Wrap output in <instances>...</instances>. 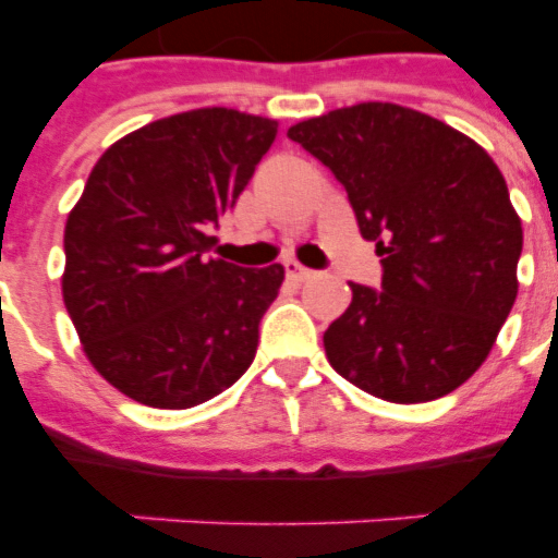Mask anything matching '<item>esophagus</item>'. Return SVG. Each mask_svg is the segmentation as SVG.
I'll return each instance as SVG.
<instances>
[{
	"label": "esophagus",
	"instance_id": "34e87169",
	"mask_svg": "<svg viewBox=\"0 0 558 558\" xmlns=\"http://www.w3.org/2000/svg\"><path fill=\"white\" fill-rule=\"evenodd\" d=\"M283 266H287V275L292 280H301V283H304V280L315 278L313 269H306V266H301V263H295V260H287Z\"/></svg>",
	"mask_w": 558,
	"mask_h": 558
}]
</instances>
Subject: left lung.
Here are the masks:
<instances>
[{"mask_svg": "<svg viewBox=\"0 0 558 558\" xmlns=\"http://www.w3.org/2000/svg\"><path fill=\"white\" fill-rule=\"evenodd\" d=\"M287 135L344 185L381 257V287L350 283L353 301L324 332L330 365L402 405L460 388L519 295L524 234L498 165L437 118L379 100Z\"/></svg>", "mask_w": 558, "mask_h": 558, "instance_id": "left-lung-1", "label": "left lung"}]
</instances>
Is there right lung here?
I'll return each instance as SVG.
<instances>
[{"label": "right lung", "instance_id": "obj_1", "mask_svg": "<svg viewBox=\"0 0 558 558\" xmlns=\"http://www.w3.org/2000/svg\"><path fill=\"white\" fill-rule=\"evenodd\" d=\"M278 135L208 107L124 135L65 222L63 301L104 379L135 402L193 408L252 365L283 266L214 260V228Z\"/></svg>", "mask_w": 558, "mask_h": 558}]
</instances>
